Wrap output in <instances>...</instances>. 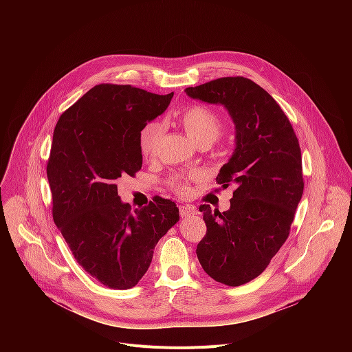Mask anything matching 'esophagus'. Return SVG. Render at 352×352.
<instances>
[{
	"label": "esophagus",
	"mask_w": 352,
	"mask_h": 352,
	"mask_svg": "<svg viewBox=\"0 0 352 352\" xmlns=\"http://www.w3.org/2000/svg\"><path fill=\"white\" fill-rule=\"evenodd\" d=\"M179 214L181 217H188V216H192V214H197V210L192 206H179Z\"/></svg>",
	"instance_id": "esophagus-1"
}]
</instances>
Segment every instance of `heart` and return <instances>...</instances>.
<instances>
[{"instance_id": "heart-1", "label": "heart", "mask_w": 352, "mask_h": 352, "mask_svg": "<svg viewBox=\"0 0 352 352\" xmlns=\"http://www.w3.org/2000/svg\"><path fill=\"white\" fill-rule=\"evenodd\" d=\"M179 120L196 144H210L221 133L223 121L217 111L204 104H192L179 114ZM163 136V125L157 121L146 124L139 133V148L144 159H153ZM196 173L189 175L177 173L168 179V185L179 195H185L189 189V179L196 177Z\"/></svg>"}]
</instances>
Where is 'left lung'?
Segmentation results:
<instances>
[{
  "label": "left lung",
  "instance_id": "obj_1",
  "mask_svg": "<svg viewBox=\"0 0 352 352\" xmlns=\"http://www.w3.org/2000/svg\"><path fill=\"white\" fill-rule=\"evenodd\" d=\"M185 91L223 104L235 124L234 155L216 178L223 188L234 185L231 206L220 213L200 205L208 230L196 255L213 280L238 287L262 274L289 235L304 193L299 142L276 100L248 78H219Z\"/></svg>",
  "mask_w": 352,
  "mask_h": 352
}]
</instances>
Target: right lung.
I'll list each match as a JSON object with an SVG mask.
<instances>
[{
	"label": "right lung",
	"instance_id": "add662e5",
	"mask_svg": "<svg viewBox=\"0 0 352 352\" xmlns=\"http://www.w3.org/2000/svg\"><path fill=\"white\" fill-rule=\"evenodd\" d=\"M174 93L102 83L65 110L53 135L47 178L53 219L76 262L98 283L128 289L147 272L159 239L179 220L168 199L131 210L118 178L142 167L139 133Z\"/></svg>",
	"mask_w": 352,
	"mask_h": 352
}]
</instances>
